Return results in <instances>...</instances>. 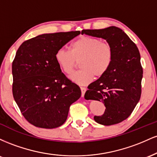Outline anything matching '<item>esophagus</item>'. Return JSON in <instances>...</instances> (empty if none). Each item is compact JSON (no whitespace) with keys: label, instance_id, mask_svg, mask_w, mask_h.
Listing matches in <instances>:
<instances>
[{"label":"esophagus","instance_id":"34e87169","mask_svg":"<svg viewBox=\"0 0 157 157\" xmlns=\"http://www.w3.org/2000/svg\"><path fill=\"white\" fill-rule=\"evenodd\" d=\"M81 89V93H82V97H84L85 93L86 91V87H80Z\"/></svg>","mask_w":157,"mask_h":157}]
</instances>
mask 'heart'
Wrapping results in <instances>:
<instances>
[{
	"label": "heart",
	"instance_id": "1",
	"mask_svg": "<svg viewBox=\"0 0 157 157\" xmlns=\"http://www.w3.org/2000/svg\"><path fill=\"white\" fill-rule=\"evenodd\" d=\"M55 60L60 69L71 75L80 61V70L70 77L79 85H87L94 76L100 78L105 75L112 63L113 48L109 43L90 36H80L71 44L70 51L63 48L56 52Z\"/></svg>",
	"mask_w": 157,
	"mask_h": 157
}]
</instances>
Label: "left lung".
I'll return each mask as SVG.
<instances>
[{"label": "left lung", "mask_w": 157, "mask_h": 157, "mask_svg": "<svg viewBox=\"0 0 157 157\" xmlns=\"http://www.w3.org/2000/svg\"><path fill=\"white\" fill-rule=\"evenodd\" d=\"M81 33L106 40L113 48L109 70L88 86L89 99L103 102L105 111L94 116L97 123L111 125L128 117L140 99L142 67L136 44L121 29L110 26L102 29H83Z\"/></svg>", "instance_id": "obj_1"}]
</instances>
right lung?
<instances>
[{"instance_id": "right-lung-1", "label": "right lung", "mask_w": 157, "mask_h": 157, "mask_svg": "<svg viewBox=\"0 0 157 157\" xmlns=\"http://www.w3.org/2000/svg\"><path fill=\"white\" fill-rule=\"evenodd\" d=\"M80 31L44 34L24 41L12 62V94L32 125L55 128L67 119L69 107L81 96L55 60V53Z\"/></svg>"}]
</instances>
